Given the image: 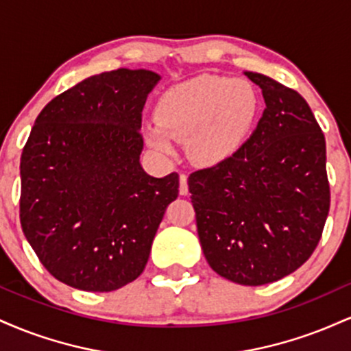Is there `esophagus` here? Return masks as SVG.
<instances>
[{
  "label": "esophagus",
  "instance_id": "1",
  "mask_svg": "<svg viewBox=\"0 0 351 351\" xmlns=\"http://www.w3.org/2000/svg\"><path fill=\"white\" fill-rule=\"evenodd\" d=\"M188 175L186 173H181L180 175V195H188Z\"/></svg>",
  "mask_w": 351,
  "mask_h": 351
}]
</instances>
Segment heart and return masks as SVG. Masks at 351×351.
<instances>
[{"mask_svg": "<svg viewBox=\"0 0 351 351\" xmlns=\"http://www.w3.org/2000/svg\"><path fill=\"white\" fill-rule=\"evenodd\" d=\"M259 110L256 88L247 80L201 75L173 86L156 104V119L145 125L155 150L171 155L186 142L196 162L211 165L237 150Z\"/></svg>", "mask_w": 351, "mask_h": 351, "instance_id": "obj_1", "label": "heart"}]
</instances>
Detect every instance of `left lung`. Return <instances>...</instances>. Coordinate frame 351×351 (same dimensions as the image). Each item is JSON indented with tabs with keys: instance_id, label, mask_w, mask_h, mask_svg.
<instances>
[{
	"instance_id": "left-lung-1",
	"label": "left lung",
	"mask_w": 351,
	"mask_h": 351,
	"mask_svg": "<svg viewBox=\"0 0 351 351\" xmlns=\"http://www.w3.org/2000/svg\"><path fill=\"white\" fill-rule=\"evenodd\" d=\"M264 114L239 150L188 178L204 257L241 285L271 284L307 263L330 209L327 148L299 92L245 72Z\"/></svg>"
}]
</instances>
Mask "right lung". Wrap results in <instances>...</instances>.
Instances as JSON below:
<instances>
[{
    "instance_id": "right-lung-1",
    "label": "right lung",
    "mask_w": 351,
    "mask_h": 351,
    "mask_svg": "<svg viewBox=\"0 0 351 351\" xmlns=\"http://www.w3.org/2000/svg\"><path fill=\"white\" fill-rule=\"evenodd\" d=\"M160 80L152 71L92 75L54 97L21 155L19 219L56 279L87 292L134 282L171 201L178 173L143 171L142 110Z\"/></svg>"
}]
</instances>
